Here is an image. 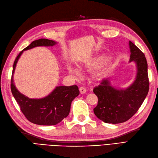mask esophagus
<instances>
[{
	"label": "esophagus",
	"instance_id": "obj_1",
	"mask_svg": "<svg viewBox=\"0 0 158 158\" xmlns=\"http://www.w3.org/2000/svg\"><path fill=\"white\" fill-rule=\"evenodd\" d=\"M79 90H80V93H81V94L86 93V88L84 86H81L79 88Z\"/></svg>",
	"mask_w": 158,
	"mask_h": 158
}]
</instances>
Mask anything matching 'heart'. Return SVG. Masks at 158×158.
I'll list each match as a JSON object with an SVG mask.
<instances>
[{
    "mask_svg": "<svg viewBox=\"0 0 158 158\" xmlns=\"http://www.w3.org/2000/svg\"><path fill=\"white\" fill-rule=\"evenodd\" d=\"M99 64H100V61H98V60L90 61H88V62H87L85 65H84V67L87 69H91V70H94V69H96L98 68V66H99ZM68 70L72 74H73L75 76L78 77L80 75V71L78 70V69L74 66H71V65L68 66ZM106 71H107V68H104L101 72H100V74L101 75L104 74L106 72Z\"/></svg>",
    "mask_w": 158,
    "mask_h": 158,
    "instance_id": "1",
    "label": "heart"
}]
</instances>
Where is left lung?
Segmentation results:
<instances>
[{
    "label": "left lung",
    "mask_w": 158,
    "mask_h": 158,
    "mask_svg": "<svg viewBox=\"0 0 158 158\" xmlns=\"http://www.w3.org/2000/svg\"><path fill=\"white\" fill-rule=\"evenodd\" d=\"M130 60L136 64L137 74L132 84L125 89L111 86L109 78L103 79L93 92L98 97L94 113L106 123L125 122L137 113L149 91L148 63L144 53L129 41Z\"/></svg>",
    "instance_id": "left-lung-1"
}]
</instances>
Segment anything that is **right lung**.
<instances>
[{
  "label": "right lung",
  "mask_w": 158,
  "mask_h": 158,
  "mask_svg": "<svg viewBox=\"0 0 158 158\" xmlns=\"http://www.w3.org/2000/svg\"><path fill=\"white\" fill-rule=\"evenodd\" d=\"M57 42L48 39H40L31 42L29 46L19 53L13 64L10 81L11 92L20 106L25 117L34 124L55 125L59 123L70 113L71 103L80 94L76 85L56 86L51 93L41 98H29L21 94L15 86L13 74L19 59L23 52L39 46H53Z\"/></svg>",
  "instance_id": "obj_1"
}]
</instances>
